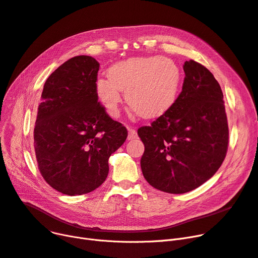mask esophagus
Returning a JSON list of instances; mask_svg holds the SVG:
<instances>
[{
  "instance_id": "obj_1",
  "label": "esophagus",
  "mask_w": 258,
  "mask_h": 258,
  "mask_svg": "<svg viewBox=\"0 0 258 258\" xmlns=\"http://www.w3.org/2000/svg\"><path fill=\"white\" fill-rule=\"evenodd\" d=\"M137 136H138V134H137V131H136V130L133 128V127L128 128V136H127V139H128V140L136 139Z\"/></svg>"
}]
</instances>
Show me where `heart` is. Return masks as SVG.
I'll return each instance as SVG.
<instances>
[{"label":"heart","instance_id":"1","mask_svg":"<svg viewBox=\"0 0 258 258\" xmlns=\"http://www.w3.org/2000/svg\"><path fill=\"white\" fill-rule=\"evenodd\" d=\"M181 83L178 64L169 58L137 57L121 61L96 80V93L111 115H117L120 91L139 117L157 118L177 100Z\"/></svg>","mask_w":258,"mask_h":258}]
</instances>
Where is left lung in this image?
Masks as SVG:
<instances>
[{
	"label": "left lung",
	"mask_w": 258,
	"mask_h": 258,
	"mask_svg": "<svg viewBox=\"0 0 258 258\" xmlns=\"http://www.w3.org/2000/svg\"><path fill=\"white\" fill-rule=\"evenodd\" d=\"M182 91L167 112L138 128L145 180L168 194L191 191L225 160L229 128L221 86L206 67L185 61Z\"/></svg>",
	"instance_id": "8db88e82"
}]
</instances>
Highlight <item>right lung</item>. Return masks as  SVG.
<instances>
[{
  "instance_id": "obj_1",
  "label": "right lung",
  "mask_w": 258,
  "mask_h": 258,
  "mask_svg": "<svg viewBox=\"0 0 258 258\" xmlns=\"http://www.w3.org/2000/svg\"><path fill=\"white\" fill-rule=\"evenodd\" d=\"M99 62L70 58L46 80L33 131L38 170L55 190L89 194L108 173V158L124 143L127 130L98 101Z\"/></svg>"
}]
</instances>
